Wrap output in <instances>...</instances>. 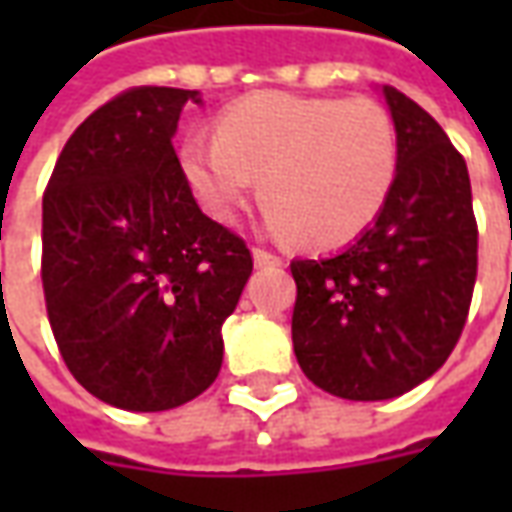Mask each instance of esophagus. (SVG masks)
Wrapping results in <instances>:
<instances>
[{"instance_id": "obj_1", "label": "esophagus", "mask_w": 512, "mask_h": 512, "mask_svg": "<svg viewBox=\"0 0 512 512\" xmlns=\"http://www.w3.org/2000/svg\"><path fill=\"white\" fill-rule=\"evenodd\" d=\"M252 255H255V263L260 268H263V266H279V263H282V257L274 255V252H268V249H263V246H255V249H252Z\"/></svg>"}]
</instances>
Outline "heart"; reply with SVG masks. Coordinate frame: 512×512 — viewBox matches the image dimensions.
<instances>
[{
	"instance_id": "heart-1",
	"label": "heart",
	"mask_w": 512,
	"mask_h": 512,
	"mask_svg": "<svg viewBox=\"0 0 512 512\" xmlns=\"http://www.w3.org/2000/svg\"><path fill=\"white\" fill-rule=\"evenodd\" d=\"M397 164L395 120L367 95H246L219 115L216 136L197 131L180 145L211 216L230 219L257 180L268 227L318 249L351 244L376 222Z\"/></svg>"
}]
</instances>
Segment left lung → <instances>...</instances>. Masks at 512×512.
<instances>
[{
	"label": "left lung",
	"instance_id": "left-lung-1",
	"mask_svg": "<svg viewBox=\"0 0 512 512\" xmlns=\"http://www.w3.org/2000/svg\"><path fill=\"white\" fill-rule=\"evenodd\" d=\"M400 164L384 211L334 257L293 260V351L312 384L345 400H386L422 384L461 340L477 219L466 161L444 128L384 87Z\"/></svg>",
	"mask_w": 512,
	"mask_h": 512
}]
</instances>
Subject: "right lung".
<instances>
[{
	"label": "right lung",
	"mask_w": 512,
	"mask_h": 512,
	"mask_svg": "<svg viewBox=\"0 0 512 512\" xmlns=\"http://www.w3.org/2000/svg\"><path fill=\"white\" fill-rule=\"evenodd\" d=\"M194 90L131 87L76 128L43 191L40 279L79 384L164 411L222 367V323L252 274L241 235L200 211L172 136Z\"/></svg>",
	"instance_id": "obj_1"
}]
</instances>
